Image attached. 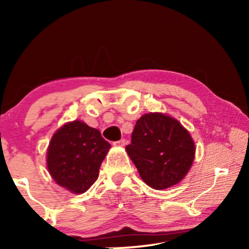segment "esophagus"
<instances>
[{
  "instance_id": "esophagus-1",
  "label": "esophagus",
  "mask_w": 249,
  "mask_h": 249,
  "mask_svg": "<svg viewBox=\"0 0 249 249\" xmlns=\"http://www.w3.org/2000/svg\"><path fill=\"white\" fill-rule=\"evenodd\" d=\"M113 145L115 146V147H124V146L125 145V141H124V139H121V141L114 142Z\"/></svg>"
}]
</instances>
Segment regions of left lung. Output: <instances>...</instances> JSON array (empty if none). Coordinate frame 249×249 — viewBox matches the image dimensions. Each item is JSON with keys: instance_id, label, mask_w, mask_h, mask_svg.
I'll use <instances>...</instances> for the list:
<instances>
[{"instance_id": "left-lung-1", "label": "left lung", "mask_w": 249, "mask_h": 249, "mask_svg": "<svg viewBox=\"0 0 249 249\" xmlns=\"http://www.w3.org/2000/svg\"><path fill=\"white\" fill-rule=\"evenodd\" d=\"M125 151L144 182L158 190L181 181L195 159L188 130L163 113H146L138 119Z\"/></svg>"}]
</instances>
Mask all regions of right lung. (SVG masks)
Here are the masks:
<instances>
[{
	"label": "right lung",
	"mask_w": 249,
	"mask_h": 249,
	"mask_svg": "<svg viewBox=\"0 0 249 249\" xmlns=\"http://www.w3.org/2000/svg\"><path fill=\"white\" fill-rule=\"evenodd\" d=\"M110 148L100 130L79 120L68 122L51 139L47 169L57 185L73 194H83L97 180Z\"/></svg>",
	"instance_id": "1"
}]
</instances>
